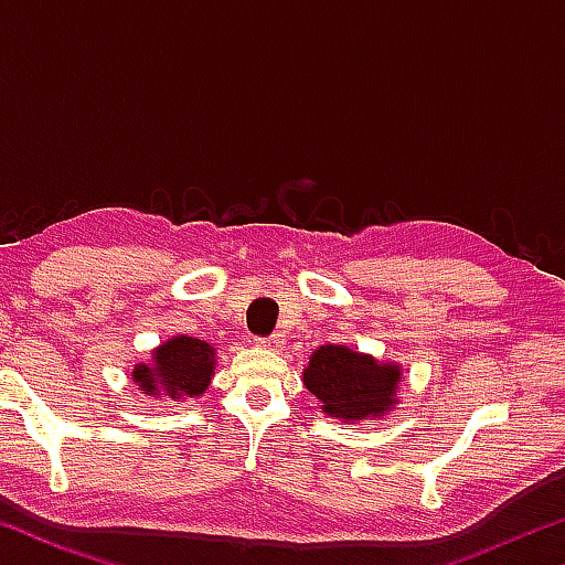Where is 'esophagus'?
Listing matches in <instances>:
<instances>
[{
    "label": "esophagus",
    "instance_id": "34e87169",
    "mask_svg": "<svg viewBox=\"0 0 565 565\" xmlns=\"http://www.w3.org/2000/svg\"><path fill=\"white\" fill-rule=\"evenodd\" d=\"M284 343V339L279 337V333H274V337H269V339H256V347H262V349H279Z\"/></svg>",
    "mask_w": 565,
    "mask_h": 565
}]
</instances>
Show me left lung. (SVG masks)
I'll list each match as a JSON object with an SVG mask.
<instances>
[{
  "instance_id": "1",
  "label": "left lung",
  "mask_w": 565,
  "mask_h": 565,
  "mask_svg": "<svg viewBox=\"0 0 565 565\" xmlns=\"http://www.w3.org/2000/svg\"><path fill=\"white\" fill-rule=\"evenodd\" d=\"M398 381L396 363H381L337 343L313 351L303 369V386L321 401L323 414L343 424L388 414L398 401Z\"/></svg>"
}]
</instances>
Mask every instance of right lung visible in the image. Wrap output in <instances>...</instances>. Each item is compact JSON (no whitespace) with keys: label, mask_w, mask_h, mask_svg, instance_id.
<instances>
[{"label":"right lung","mask_w":565,"mask_h":565,"mask_svg":"<svg viewBox=\"0 0 565 565\" xmlns=\"http://www.w3.org/2000/svg\"><path fill=\"white\" fill-rule=\"evenodd\" d=\"M214 363V349L206 341L179 333L151 351V363H137L131 376L147 396L194 398L212 384Z\"/></svg>","instance_id":"1"}]
</instances>
